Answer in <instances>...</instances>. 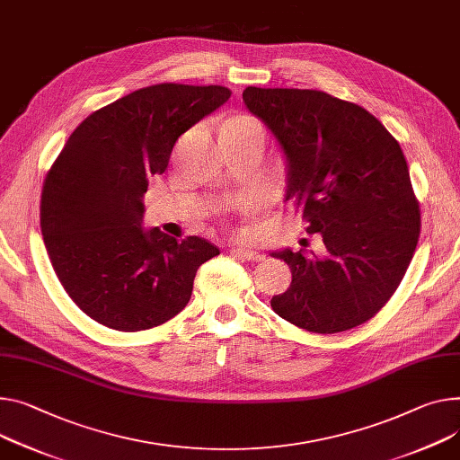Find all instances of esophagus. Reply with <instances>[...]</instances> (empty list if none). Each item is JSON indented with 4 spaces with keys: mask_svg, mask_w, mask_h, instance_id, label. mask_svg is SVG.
Segmentation results:
<instances>
[{
    "mask_svg": "<svg viewBox=\"0 0 460 460\" xmlns=\"http://www.w3.org/2000/svg\"><path fill=\"white\" fill-rule=\"evenodd\" d=\"M232 254L234 256H239L243 260H249V261H261L263 256L256 251H251V249H243V246H237V249H232Z\"/></svg>",
    "mask_w": 460,
    "mask_h": 460,
    "instance_id": "1",
    "label": "esophagus"
}]
</instances>
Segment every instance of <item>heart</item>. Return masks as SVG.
<instances>
[{"instance_id": "1", "label": "heart", "mask_w": 460, "mask_h": 460, "mask_svg": "<svg viewBox=\"0 0 460 460\" xmlns=\"http://www.w3.org/2000/svg\"><path fill=\"white\" fill-rule=\"evenodd\" d=\"M226 125H232V127H244V125H258L256 121H251V119H232L228 121Z\"/></svg>"}]
</instances>
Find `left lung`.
I'll list each match as a JSON object with an SVG mask.
<instances>
[{
  "label": "left lung",
  "mask_w": 460,
  "mask_h": 460,
  "mask_svg": "<svg viewBox=\"0 0 460 460\" xmlns=\"http://www.w3.org/2000/svg\"><path fill=\"white\" fill-rule=\"evenodd\" d=\"M243 101L279 141L286 199L328 249L324 258L272 254L293 272L272 309L313 333L365 324L396 293L421 226L398 139L359 104L319 90L249 86Z\"/></svg>",
  "instance_id": "8db88e82"
}]
</instances>
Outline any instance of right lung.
Listing matches in <instances>:
<instances>
[{"instance_id":"add662e5","label":"right lung","mask_w":460,"mask_h":460,"mask_svg":"<svg viewBox=\"0 0 460 460\" xmlns=\"http://www.w3.org/2000/svg\"><path fill=\"white\" fill-rule=\"evenodd\" d=\"M225 86L162 83L90 114L49 167L40 199L46 249L64 291L118 332L156 328L191 298L197 269L219 256L202 237L144 232V195L179 136L219 109Z\"/></svg>"}]
</instances>
